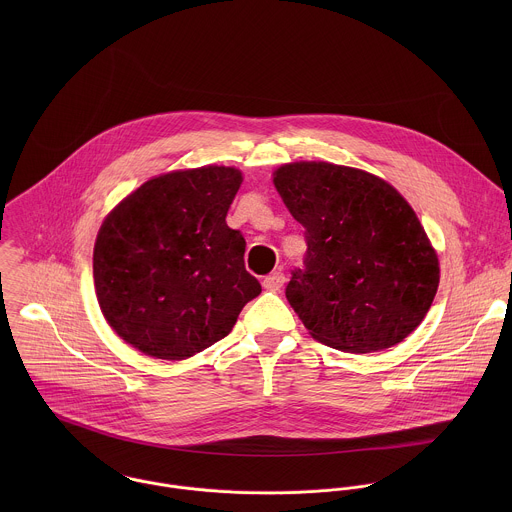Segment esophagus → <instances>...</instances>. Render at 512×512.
<instances>
[{"label": "esophagus", "instance_id": "1", "mask_svg": "<svg viewBox=\"0 0 512 512\" xmlns=\"http://www.w3.org/2000/svg\"><path fill=\"white\" fill-rule=\"evenodd\" d=\"M284 282H286V276H284L282 272H272L270 276L264 278L262 286H264V290H268V292H278V290L284 286Z\"/></svg>", "mask_w": 512, "mask_h": 512}]
</instances>
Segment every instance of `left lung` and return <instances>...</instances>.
I'll list each match as a JSON object with an SVG mask.
<instances>
[{"mask_svg": "<svg viewBox=\"0 0 512 512\" xmlns=\"http://www.w3.org/2000/svg\"><path fill=\"white\" fill-rule=\"evenodd\" d=\"M274 185L305 228V268L286 297L311 337L347 353L404 341L426 317L439 260L408 201L384 179L327 161H295Z\"/></svg>", "mask_w": 512, "mask_h": 512, "instance_id": "left-lung-1", "label": "left lung"}]
</instances>
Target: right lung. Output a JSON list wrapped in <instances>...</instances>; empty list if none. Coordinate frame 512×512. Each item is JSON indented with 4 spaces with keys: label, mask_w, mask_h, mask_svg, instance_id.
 Masks as SVG:
<instances>
[{
    "label": "right lung",
    "mask_w": 512,
    "mask_h": 512,
    "mask_svg": "<svg viewBox=\"0 0 512 512\" xmlns=\"http://www.w3.org/2000/svg\"><path fill=\"white\" fill-rule=\"evenodd\" d=\"M242 185L236 167L157 175L104 219L92 256L108 325L128 345L183 361L226 337L262 288L244 268L246 240L226 213Z\"/></svg>",
    "instance_id": "obj_1"
}]
</instances>
